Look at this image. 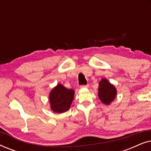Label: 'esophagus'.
Here are the masks:
<instances>
[{
	"instance_id": "esophagus-1",
	"label": "esophagus",
	"mask_w": 151,
	"mask_h": 151,
	"mask_svg": "<svg viewBox=\"0 0 151 151\" xmlns=\"http://www.w3.org/2000/svg\"><path fill=\"white\" fill-rule=\"evenodd\" d=\"M88 84H86V85H81L80 86V88H88Z\"/></svg>"
}]
</instances>
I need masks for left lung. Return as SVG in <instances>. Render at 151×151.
<instances>
[{
  "instance_id": "8db88e82",
  "label": "left lung",
  "mask_w": 151,
  "mask_h": 151,
  "mask_svg": "<svg viewBox=\"0 0 151 151\" xmlns=\"http://www.w3.org/2000/svg\"><path fill=\"white\" fill-rule=\"evenodd\" d=\"M116 93V88L114 86L109 83L106 79H102L100 82L98 88V96L104 104H110L115 99Z\"/></svg>"
}]
</instances>
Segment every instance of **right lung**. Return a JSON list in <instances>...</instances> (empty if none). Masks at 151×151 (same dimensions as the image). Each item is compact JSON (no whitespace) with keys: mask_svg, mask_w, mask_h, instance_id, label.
Here are the masks:
<instances>
[{"mask_svg":"<svg viewBox=\"0 0 151 151\" xmlns=\"http://www.w3.org/2000/svg\"><path fill=\"white\" fill-rule=\"evenodd\" d=\"M74 91L68 89L58 84L53 88L49 95L51 109L55 113H64L68 111L73 100Z\"/></svg>","mask_w":151,"mask_h":151,"instance_id":"add662e5","label":"right lung"}]
</instances>
